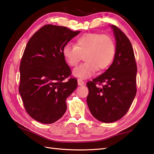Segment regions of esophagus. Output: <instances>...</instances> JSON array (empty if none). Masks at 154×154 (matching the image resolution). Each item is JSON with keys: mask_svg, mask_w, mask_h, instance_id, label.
<instances>
[{"mask_svg": "<svg viewBox=\"0 0 154 154\" xmlns=\"http://www.w3.org/2000/svg\"><path fill=\"white\" fill-rule=\"evenodd\" d=\"M77 83H78V85H79V86H83L85 85L84 81L82 79H80L77 80Z\"/></svg>", "mask_w": 154, "mask_h": 154, "instance_id": "34e87169", "label": "esophagus"}]
</instances>
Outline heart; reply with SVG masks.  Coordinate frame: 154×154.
<instances>
[{
  "instance_id": "obj_1",
  "label": "heart",
  "mask_w": 154,
  "mask_h": 154,
  "mask_svg": "<svg viewBox=\"0 0 154 154\" xmlns=\"http://www.w3.org/2000/svg\"><path fill=\"white\" fill-rule=\"evenodd\" d=\"M116 54L114 42L109 35L88 33L78 38L74 46L66 44L62 49V55L70 67H75L83 56L84 63L75 69L73 75L81 79H87L99 70L105 69L114 60Z\"/></svg>"
}]
</instances>
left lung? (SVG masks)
Instances as JSON below:
<instances>
[{"label": "left lung", "mask_w": 154, "mask_h": 154, "mask_svg": "<svg viewBox=\"0 0 154 154\" xmlns=\"http://www.w3.org/2000/svg\"><path fill=\"white\" fill-rule=\"evenodd\" d=\"M116 41V54L106 71L87 83L88 106L92 115L104 123L122 118L136 94L137 65L131 42L114 25H110ZM97 84H104L100 88Z\"/></svg>", "instance_id": "obj_1"}]
</instances>
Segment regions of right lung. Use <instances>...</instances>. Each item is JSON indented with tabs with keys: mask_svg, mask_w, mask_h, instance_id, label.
Instances as JSON below:
<instances>
[{
	"mask_svg": "<svg viewBox=\"0 0 154 154\" xmlns=\"http://www.w3.org/2000/svg\"><path fill=\"white\" fill-rule=\"evenodd\" d=\"M79 33L48 24L28 42L20 65L19 92L28 114L38 122L54 123L66 111V99L77 88V81H65L71 71L62 49Z\"/></svg>",
	"mask_w": 154,
	"mask_h": 154,
	"instance_id": "add662e5",
	"label": "right lung"
}]
</instances>
